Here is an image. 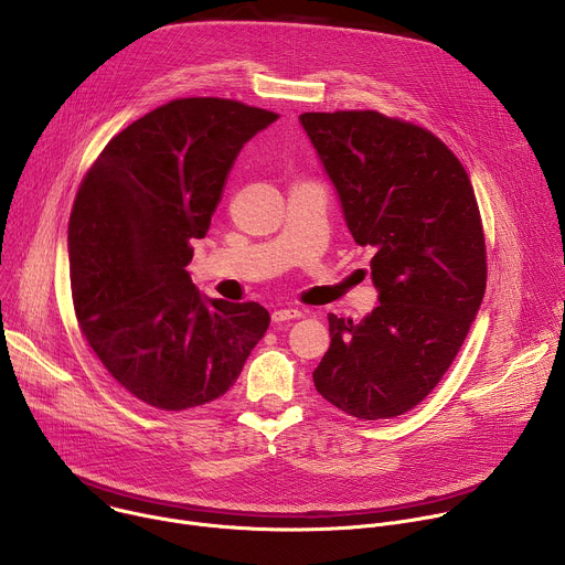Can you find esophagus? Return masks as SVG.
I'll return each mask as SVG.
<instances>
[{
  "label": "esophagus",
  "mask_w": 565,
  "mask_h": 565,
  "mask_svg": "<svg viewBox=\"0 0 565 565\" xmlns=\"http://www.w3.org/2000/svg\"><path fill=\"white\" fill-rule=\"evenodd\" d=\"M303 312L299 308H277L273 312V321L275 324H281V321H288V319H299Z\"/></svg>",
  "instance_id": "34e87169"
}]
</instances>
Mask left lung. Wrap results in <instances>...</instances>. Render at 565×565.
Wrapping results in <instances>:
<instances>
[{
    "instance_id": "8db88e82",
    "label": "left lung",
    "mask_w": 565,
    "mask_h": 565,
    "mask_svg": "<svg viewBox=\"0 0 565 565\" xmlns=\"http://www.w3.org/2000/svg\"><path fill=\"white\" fill-rule=\"evenodd\" d=\"M358 246L375 306L329 315L315 388L360 420L414 409L460 351L486 295V236L460 160L431 131L377 111L301 114Z\"/></svg>"
}]
</instances>
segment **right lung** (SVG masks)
Masks as SVG:
<instances>
[{
    "instance_id": "add662e5",
    "label": "right lung",
    "mask_w": 565,
    "mask_h": 565,
    "mask_svg": "<svg viewBox=\"0 0 565 565\" xmlns=\"http://www.w3.org/2000/svg\"><path fill=\"white\" fill-rule=\"evenodd\" d=\"M277 118L236 100H172L114 136L77 190L68 264L79 331L149 407L223 395L270 324L257 301L201 295L185 266L238 151Z\"/></svg>"
}]
</instances>
